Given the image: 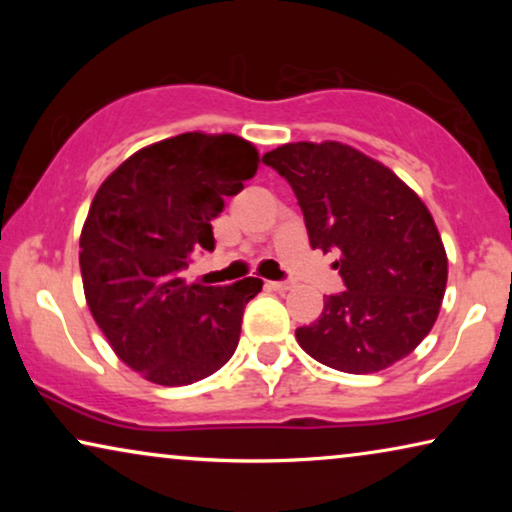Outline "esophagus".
I'll return each mask as SVG.
<instances>
[{
  "mask_svg": "<svg viewBox=\"0 0 512 512\" xmlns=\"http://www.w3.org/2000/svg\"><path fill=\"white\" fill-rule=\"evenodd\" d=\"M265 286L272 291H289L293 284L291 282H265Z\"/></svg>",
  "mask_w": 512,
  "mask_h": 512,
  "instance_id": "34e87169",
  "label": "esophagus"
}]
</instances>
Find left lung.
I'll list each match as a JSON object with an SVG mask.
<instances>
[{
    "mask_svg": "<svg viewBox=\"0 0 512 512\" xmlns=\"http://www.w3.org/2000/svg\"><path fill=\"white\" fill-rule=\"evenodd\" d=\"M263 163L289 181L310 247L338 251L345 289L296 331L328 368L368 375L394 366L436 324L447 254L422 198L380 160L340 142L277 146Z\"/></svg>",
    "mask_w": 512,
    "mask_h": 512,
    "instance_id": "obj_1",
    "label": "left lung"
}]
</instances>
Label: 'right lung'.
I'll return each mask as SVG.
<instances>
[{
    "instance_id": "obj_1",
    "label": "right lung",
    "mask_w": 512,
    "mask_h": 512,
    "mask_svg": "<svg viewBox=\"0 0 512 512\" xmlns=\"http://www.w3.org/2000/svg\"><path fill=\"white\" fill-rule=\"evenodd\" d=\"M258 170L237 135H184L144 146L97 188L79 240L83 293L118 359L163 387H186L226 366L256 277L186 284L195 251H212V219Z\"/></svg>"
}]
</instances>
